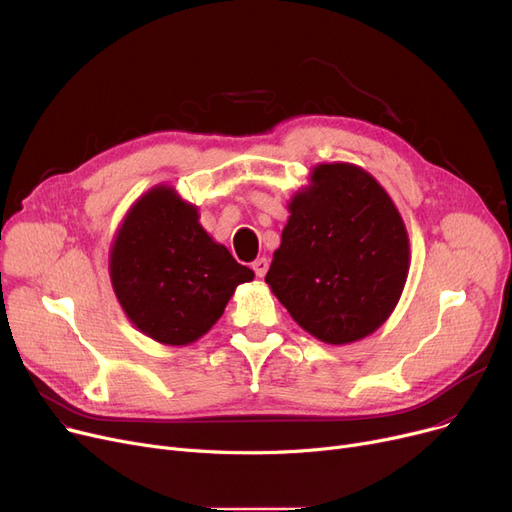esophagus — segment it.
I'll return each mask as SVG.
<instances>
[{"mask_svg":"<svg viewBox=\"0 0 512 512\" xmlns=\"http://www.w3.org/2000/svg\"><path fill=\"white\" fill-rule=\"evenodd\" d=\"M252 268H254L256 277H264L266 270H268V260H266V258H256V260L252 262Z\"/></svg>","mask_w":512,"mask_h":512,"instance_id":"obj_1","label":"esophagus"}]
</instances>
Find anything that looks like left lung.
I'll return each mask as SVG.
<instances>
[{"instance_id": "left-lung-1", "label": "left lung", "mask_w": 512, "mask_h": 512, "mask_svg": "<svg viewBox=\"0 0 512 512\" xmlns=\"http://www.w3.org/2000/svg\"><path fill=\"white\" fill-rule=\"evenodd\" d=\"M289 219L266 283L306 333L347 345L397 308L409 237L395 202L362 167L320 163L287 204Z\"/></svg>"}]
</instances>
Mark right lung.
<instances>
[{
	"instance_id": "add662e5",
	"label": "right lung",
	"mask_w": 512,
	"mask_h": 512,
	"mask_svg": "<svg viewBox=\"0 0 512 512\" xmlns=\"http://www.w3.org/2000/svg\"><path fill=\"white\" fill-rule=\"evenodd\" d=\"M109 277L130 322L157 343L198 341L254 270L235 262L200 225L198 206L173 186L144 192L115 231Z\"/></svg>"
}]
</instances>
